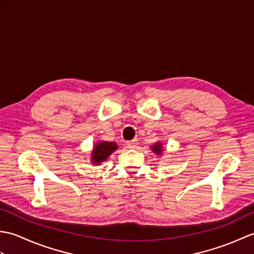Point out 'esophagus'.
Masks as SVG:
<instances>
[{"label": "esophagus", "instance_id": "esophagus-1", "mask_svg": "<svg viewBox=\"0 0 254 254\" xmlns=\"http://www.w3.org/2000/svg\"><path fill=\"white\" fill-rule=\"evenodd\" d=\"M126 145H127V148L134 149V148L137 147V142H136V141H128V142H127Z\"/></svg>", "mask_w": 254, "mask_h": 254}]
</instances>
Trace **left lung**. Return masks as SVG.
I'll return each instance as SVG.
<instances>
[{"label":"left lung","instance_id":"8db88e82","mask_svg":"<svg viewBox=\"0 0 254 254\" xmlns=\"http://www.w3.org/2000/svg\"><path fill=\"white\" fill-rule=\"evenodd\" d=\"M150 148H152L154 154L158 155V156L163 154V152L165 150L164 147H163V143H161V142H156L154 145L150 146Z\"/></svg>","mask_w":254,"mask_h":254}]
</instances>
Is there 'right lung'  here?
<instances>
[{
	"instance_id": "add662e5",
	"label": "right lung",
	"mask_w": 254,
	"mask_h": 254,
	"mask_svg": "<svg viewBox=\"0 0 254 254\" xmlns=\"http://www.w3.org/2000/svg\"><path fill=\"white\" fill-rule=\"evenodd\" d=\"M118 149V145L116 142H107V141H100L97 142L93 149H91L90 154V161L93 165L99 166L100 164L107 161L110 155L116 152Z\"/></svg>"
}]
</instances>
